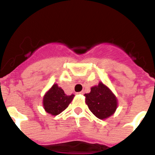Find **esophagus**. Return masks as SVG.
Instances as JSON below:
<instances>
[{"instance_id":"34e87169","label":"esophagus","mask_w":155,"mask_h":155,"mask_svg":"<svg viewBox=\"0 0 155 155\" xmlns=\"http://www.w3.org/2000/svg\"><path fill=\"white\" fill-rule=\"evenodd\" d=\"M84 94V91H81V92H79V94Z\"/></svg>"}]
</instances>
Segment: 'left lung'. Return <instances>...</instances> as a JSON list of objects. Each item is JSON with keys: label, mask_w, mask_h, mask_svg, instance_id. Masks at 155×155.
I'll list each match as a JSON object with an SVG mask.
<instances>
[{"label": "left lung", "mask_w": 155, "mask_h": 155, "mask_svg": "<svg viewBox=\"0 0 155 155\" xmlns=\"http://www.w3.org/2000/svg\"><path fill=\"white\" fill-rule=\"evenodd\" d=\"M84 96L89 109L99 119L109 118L118 107L116 96L102 82L91 87V92Z\"/></svg>", "instance_id": "obj_1"}]
</instances>
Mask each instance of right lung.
I'll return each mask as SVG.
<instances>
[{
  "label": "right lung",
  "instance_id": "obj_1",
  "mask_svg": "<svg viewBox=\"0 0 155 155\" xmlns=\"http://www.w3.org/2000/svg\"><path fill=\"white\" fill-rule=\"evenodd\" d=\"M75 95H66L57 83H54L44 94L43 106L46 112L58 115L65 110L73 100Z\"/></svg>",
  "mask_w": 155,
  "mask_h": 155
}]
</instances>
